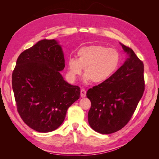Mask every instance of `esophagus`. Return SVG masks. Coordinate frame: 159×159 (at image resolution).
<instances>
[{
	"label": "esophagus",
	"mask_w": 159,
	"mask_h": 159,
	"mask_svg": "<svg viewBox=\"0 0 159 159\" xmlns=\"http://www.w3.org/2000/svg\"><path fill=\"white\" fill-rule=\"evenodd\" d=\"M81 98H85V95H86V91L84 89H81Z\"/></svg>",
	"instance_id": "obj_1"
}]
</instances>
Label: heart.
Returning <instances> with one entry per match:
<instances>
[{
	"mask_svg": "<svg viewBox=\"0 0 159 159\" xmlns=\"http://www.w3.org/2000/svg\"><path fill=\"white\" fill-rule=\"evenodd\" d=\"M77 58L70 57L67 61L68 75L75 81L83 73L85 81L102 84L109 80L117 71L120 54L117 50L102 45H91L80 48Z\"/></svg>",
	"mask_w": 159,
	"mask_h": 159,
	"instance_id": "b5f03b06",
	"label": "heart"
}]
</instances>
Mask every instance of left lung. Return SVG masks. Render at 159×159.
<instances>
[{
    "mask_svg": "<svg viewBox=\"0 0 159 159\" xmlns=\"http://www.w3.org/2000/svg\"><path fill=\"white\" fill-rule=\"evenodd\" d=\"M127 57L111 78L88 89V122L102 134L115 133L131 119L145 90L144 65L133 50L119 42Z\"/></svg>",
    "mask_w": 159,
    "mask_h": 159,
    "instance_id": "left-lung-1",
    "label": "left lung"
}]
</instances>
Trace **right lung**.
I'll list each match as a JSON object with an SVG mask.
<instances>
[{"label": "right lung", "mask_w": 159, "mask_h": 159, "mask_svg": "<svg viewBox=\"0 0 159 159\" xmlns=\"http://www.w3.org/2000/svg\"><path fill=\"white\" fill-rule=\"evenodd\" d=\"M64 52L57 40H42L18 56L12 76L19 115L40 133L54 131L80 97V88L66 81Z\"/></svg>", "instance_id": "obj_1"}]
</instances>
